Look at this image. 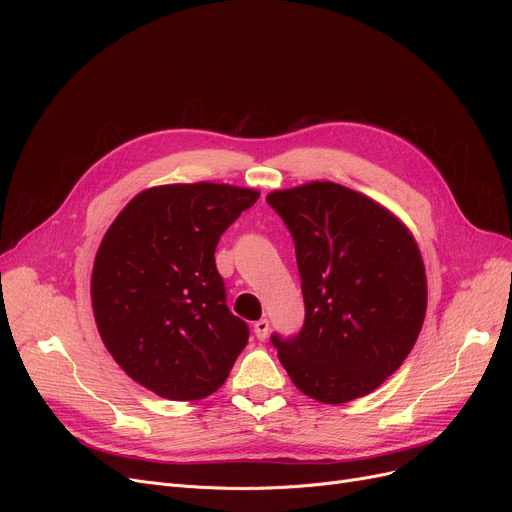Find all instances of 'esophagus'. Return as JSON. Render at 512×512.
Segmentation results:
<instances>
[{
	"instance_id": "1",
	"label": "esophagus",
	"mask_w": 512,
	"mask_h": 512,
	"mask_svg": "<svg viewBox=\"0 0 512 512\" xmlns=\"http://www.w3.org/2000/svg\"><path fill=\"white\" fill-rule=\"evenodd\" d=\"M253 330H255V336H257L259 340H265V338H267V334H270V321H267V319H259V321H255V324H253Z\"/></svg>"
}]
</instances>
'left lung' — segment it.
<instances>
[{"instance_id": "8db88e82", "label": "left lung", "mask_w": 512, "mask_h": 512, "mask_svg": "<svg viewBox=\"0 0 512 512\" xmlns=\"http://www.w3.org/2000/svg\"><path fill=\"white\" fill-rule=\"evenodd\" d=\"M288 226L305 299L297 338L272 342L292 384L324 405L380 388L411 353L427 309L413 232L375 199L328 180L267 195Z\"/></svg>"}]
</instances>
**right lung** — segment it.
<instances>
[{
	"label": "right lung",
	"mask_w": 512,
	"mask_h": 512,
	"mask_svg": "<svg viewBox=\"0 0 512 512\" xmlns=\"http://www.w3.org/2000/svg\"><path fill=\"white\" fill-rule=\"evenodd\" d=\"M257 199L232 184H159L132 197L101 238L91 274L99 336L128 378L161 398L209 396L249 340L213 253Z\"/></svg>",
	"instance_id": "obj_1"
}]
</instances>
